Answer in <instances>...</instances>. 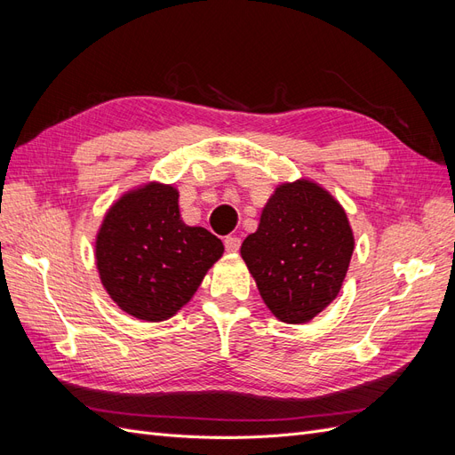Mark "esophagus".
Instances as JSON below:
<instances>
[{"mask_svg":"<svg viewBox=\"0 0 455 455\" xmlns=\"http://www.w3.org/2000/svg\"><path fill=\"white\" fill-rule=\"evenodd\" d=\"M224 246H226L228 252H237V251L241 249V237H237V235H228V237L224 239Z\"/></svg>","mask_w":455,"mask_h":455,"instance_id":"1","label":"esophagus"}]
</instances>
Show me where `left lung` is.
Masks as SVG:
<instances>
[{
	"label": "left lung",
	"mask_w": 455,
	"mask_h": 455,
	"mask_svg": "<svg viewBox=\"0 0 455 455\" xmlns=\"http://www.w3.org/2000/svg\"><path fill=\"white\" fill-rule=\"evenodd\" d=\"M353 231L339 203L307 180L277 188L241 256L271 313L311 321L332 301L351 261Z\"/></svg>",
	"instance_id": "left-lung-1"
}]
</instances>
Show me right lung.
Returning a JSON list of instances; mask_svg holds the SVG:
<instances>
[{"instance_id": "add662e5", "label": "right lung", "mask_w": 455, "mask_h": 455, "mask_svg": "<svg viewBox=\"0 0 455 455\" xmlns=\"http://www.w3.org/2000/svg\"><path fill=\"white\" fill-rule=\"evenodd\" d=\"M224 244L186 226L172 186L149 184L121 197L96 239V266L116 304L142 321H164L196 294Z\"/></svg>"}]
</instances>
